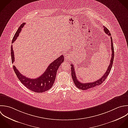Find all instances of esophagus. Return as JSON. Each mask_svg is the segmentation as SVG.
I'll use <instances>...</instances> for the list:
<instances>
[{"label": "esophagus", "mask_w": 128, "mask_h": 128, "mask_svg": "<svg viewBox=\"0 0 128 128\" xmlns=\"http://www.w3.org/2000/svg\"><path fill=\"white\" fill-rule=\"evenodd\" d=\"M64 58H65V60H69L70 58V56L69 54H67L65 55V57Z\"/></svg>", "instance_id": "1"}]
</instances>
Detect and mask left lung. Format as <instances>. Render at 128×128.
<instances>
[{
    "instance_id": "8db88e82",
    "label": "left lung",
    "mask_w": 128,
    "mask_h": 128,
    "mask_svg": "<svg viewBox=\"0 0 128 128\" xmlns=\"http://www.w3.org/2000/svg\"><path fill=\"white\" fill-rule=\"evenodd\" d=\"M103 27H104V32H105V33L108 34L110 36H111L108 29H107L105 26H103ZM110 38H111V42L112 56H111V60H110V65H109L106 73L99 80H97V81H96L94 82H91V83H81L77 78L76 73H75V69H74L73 65L71 64V75H72V77L73 82H74L75 86L78 88H79V89H81L82 90H86L87 89H89L97 87V86L101 85V84H102V83L106 80L107 76L109 74V73L111 71L112 65H113V60H114V50L113 40H112V37H110Z\"/></svg>"
}]
</instances>
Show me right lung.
<instances>
[{
	"instance_id": "obj_1",
	"label": "right lung",
	"mask_w": 128,
	"mask_h": 128,
	"mask_svg": "<svg viewBox=\"0 0 128 128\" xmlns=\"http://www.w3.org/2000/svg\"><path fill=\"white\" fill-rule=\"evenodd\" d=\"M25 24V23H23L19 26L13 38L12 43L16 40L17 37L19 36V33L21 32L22 28L23 27ZM11 56L12 63H13L14 62V55L12 45L11 47ZM63 62L64 56L61 55L50 64L46 71L41 76L35 79L27 78L19 72L15 66H13V68L18 79L26 88L34 92L43 93L49 90L53 86L56 78L57 71L59 67Z\"/></svg>"
}]
</instances>
